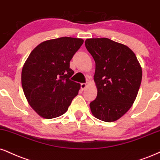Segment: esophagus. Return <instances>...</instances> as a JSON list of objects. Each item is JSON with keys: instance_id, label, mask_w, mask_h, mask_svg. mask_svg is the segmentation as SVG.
Listing matches in <instances>:
<instances>
[{"instance_id": "esophagus-1", "label": "esophagus", "mask_w": 160, "mask_h": 160, "mask_svg": "<svg viewBox=\"0 0 160 160\" xmlns=\"http://www.w3.org/2000/svg\"><path fill=\"white\" fill-rule=\"evenodd\" d=\"M86 86H87V84L86 83H80V88H81L82 90L85 89V88H86Z\"/></svg>"}]
</instances>
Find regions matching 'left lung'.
<instances>
[{"label": "left lung", "instance_id": "8db88e82", "mask_svg": "<svg viewBox=\"0 0 160 160\" xmlns=\"http://www.w3.org/2000/svg\"><path fill=\"white\" fill-rule=\"evenodd\" d=\"M85 45L95 62L94 80L98 95L90 103L92 113L103 122H115L135 101L142 82V68L128 46L109 38H87Z\"/></svg>", "mask_w": 160, "mask_h": 160}]
</instances>
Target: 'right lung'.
Masks as SVG:
<instances>
[{
  "label": "right lung",
  "instance_id": "1",
  "mask_svg": "<svg viewBox=\"0 0 160 160\" xmlns=\"http://www.w3.org/2000/svg\"><path fill=\"white\" fill-rule=\"evenodd\" d=\"M81 38L61 37L42 42L32 50L22 72L23 91L29 104L42 118L60 116L68 110L80 85L70 80L73 56Z\"/></svg>",
  "mask_w": 160,
  "mask_h": 160
}]
</instances>
